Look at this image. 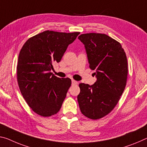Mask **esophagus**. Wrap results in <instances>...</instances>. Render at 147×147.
Here are the masks:
<instances>
[{
	"label": "esophagus",
	"instance_id": "1",
	"mask_svg": "<svg viewBox=\"0 0 147 147\" xmlns=\"http://www.w3.org/2000/svg\"><path fill=\"white\" fill-rule=\"evenodd\" d=\"M72 84H73V85L78 84V82H77V81L74 80H72Z\"/></svg>",
	"mask_w": 147,
	"mask_h": 147
}]
</instances>
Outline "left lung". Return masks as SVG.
<instances>
[{
	"label": "left lung",
	"instance_id": "obj_1",
	"mask_svg": "<svg viewBox=\"0 0 147 147\" xmlns=\"http://www.w3.org/2000/svg\"><path fill=\"white\" fill-rule=\"evenodd\" d=\"M90 68L95 70L94 85L80 83L77 99L80 111L92 120L104 117L113 110L124 91L127 78V57L119 42L105 34H82Z\"/></svg>",
	"mask_w": 147,
	"mask_h": 147
}]
</instances>
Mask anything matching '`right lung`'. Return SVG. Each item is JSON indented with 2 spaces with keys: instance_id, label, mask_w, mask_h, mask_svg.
<instances>
[{
  "instance_id": "right-lung-1",
  "label": "right lung",
  "mask_w": 147,
  "mask_h": 147,
  "mask_svg": "<svg viewBox=\"0 0 147 147\" xmlns=\"http://www.w3.org/2000/svg\"><path fill=\"white\" fill-rule=\"evenodd\" d=\"M79 32L45 31L28 39L20 50L17 80L28 105L37 115L49 117L57 114L71 85L69 78L51 73L53 62L59 63Z\"/></svg>"
}]
</instances>
